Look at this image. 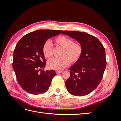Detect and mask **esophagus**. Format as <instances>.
Here are the masks:
<instances>
[{
  "mask_svg": "<svg viewBox=\"0 0 121 121\" xmlns=\"http://www.w3.org/2000/svg\"><path fill=\"white\" fill-rule=\"evenodd\" d=\"M62 71H56V74H60V73H62Z\"/></svg>",
  "mask_w": 121,
  "mask_h": 121,
  "instance_id": "1",
  "label": "esophagus"
}]
</instances>
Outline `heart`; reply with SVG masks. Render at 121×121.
<instances>
[{
    "instance_id": "heart-1",
    "label": "heart",
    "mask_w": 121,
    "mask_h": 121,
    "mask_svg": "<svg viewBox=\"0 0 121 121\" xmlns=\"http://www.w3.org/2000/svg\"><path fill=\"white\" fill-rule=\"evenodd\" d=\"M57 47L62 49L60 58H53L48 61L47 65L49 68L56 71H61L69 64H74L81 57L83 47L79 42H74L73 40L66 36L61 35L54 40ZM42 51L44 56L46 58L52 56L53 49L52 44L50 41H46L43 46Z\"/></svg>"
}]
</instances>
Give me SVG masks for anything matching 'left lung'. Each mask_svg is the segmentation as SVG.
Returning <instances> with one entry per match:
<instances>
[{
  "label": "left lung",
  "instance_id": "1",
  "mask_svg": "<svg viewBox=\"0 0 121 121\" xmlns=\"http://www.w3.org/2000/svg\"><path fill=\"white\" fill-rule=\"evenodd\" d=\"M62 34L75 39L83 47L81 57L69 69L67 89L75 96L88 94L98 86L103 77L107 65L105 49L97 38L85 32L64 31Z\"/></svg>",
  "mask_w": 121,
  "mask_h": 121
}]
</instances>
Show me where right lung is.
Listing matches in <instances>:
<instances>
[{
    "instance_id": "add662e5",
    "label": "right lung",
    "mask_w": 121,
    "mask_h": 121,
    "mask_svg": "<svg viewBox=\"0 0 121 121\" xmlns=\"http://www.w3.org/2000/svg\"><path fill=\"white\" fill-rule=\"evenodd\" d=\"M62 30H38L22 38L14 48L13 67L17 82L29 93L38 95L48 90L56 74L54 70L42 71L45 59L42 48L46 40L60 34Z\"/></svg>"
}]
</instances>
